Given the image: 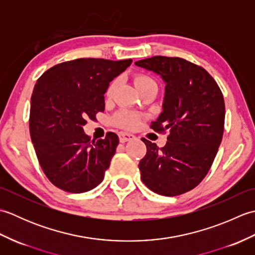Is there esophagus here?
<instances>
[{"label": "esophagus", "instance_id": "esophagus-1", "mask_svg": "<svg viewBox=\"0 0 255 255\" xmlns=\"http://www.w3.org/2000/svg\"><path fill=\"white\" fill-rule=\"evenodd\" d=\"M119 140H121V142H126V141H130L134 138L133 134L131 133H128V132H119Z\"/></svg>", "mask_w": 255, "mask_h": 255}]
</instances>
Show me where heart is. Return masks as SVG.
Here are the masks:
<instances>
[{
  "mask_svg": "<svg viewBox=\"0 0 255 255\" xmlns=\"http://www.w3.org/2000/svg\"><path fill=\"white\" fill-rule=\"evenodd\" d=\"M117 83H118V81H117V79H115L112 81L110 85H108V88L106 90L107 97L113 96L114 92H115V90H116ZM134 83H136L139 91L144 89V88H147V86H149V85L156 84L154 82V80L147 74H138L137 77L134 78ZM112 122L114 125H116L117 127L125 128V129H133L139 125L140 117L137 115L136 113H133L131 111L122 110L114 115Z\"/></svg>",
  "mask_w": 255,
  "mask_h": 255,
  "instance_id": "heart-1",
  "label": "heart"
}]
</instances>
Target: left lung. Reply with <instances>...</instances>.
I'll list each match as a JSON object with an SVG mask.
<instances>
[{"label": "left lung", "mask_w": 255, "mask_h": 255, "mask_svg": "<svg viewBox=\"0 0 255 255\" xmlns=\"http://www.w3.org/2000/svg\"><path fill=\"white\" fill-rule=\"evenodd\" d=\"M134 63L164 80L163 110L150 128L169 131L163 148L142 138L141 181L156 194L177 196L196 187L213 165L225 129L223 92L203 67L183 58L154 56Z\"/></svg>", "instance_id": "left-lung-1"}]
</instances>
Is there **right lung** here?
Instances as JSON below:
<instances>
[{"label": "right lung", "instance_id": "1", "mask_svg": "<svg viewBox=\"0 0 255 255\" xmlns=\"http://www.w3.org/2000/svg\"><path fill=\"white\" fill-rule=\"evenodd\" d=\"M132 62L80 58L58 63L37 80L32 91L29 132L38 162L53 185L69 193H84L103 181L119 139L107 132L91 140L83 126L104 112L111 81Z\"/></svg>", "mask_w": 255, "mask_h": 255}]
</instances>
